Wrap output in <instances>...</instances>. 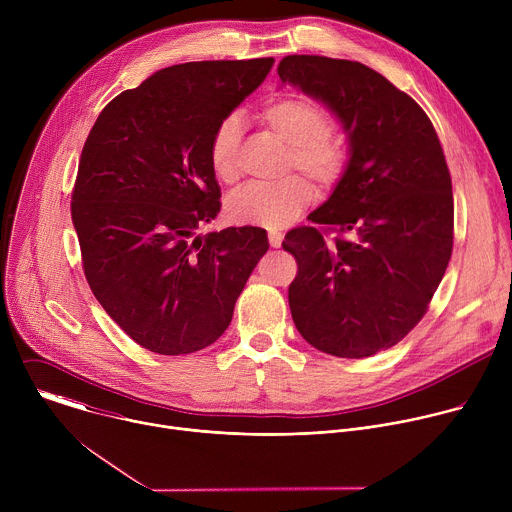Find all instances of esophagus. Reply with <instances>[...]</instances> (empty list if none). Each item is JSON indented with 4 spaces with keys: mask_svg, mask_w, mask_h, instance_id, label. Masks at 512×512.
<instances>
[{
    "mask_svg": "<svg viewBox=\"0 0 512 512\" xmlns=\"http://www.w3.org/2000/svg\"><path fill=\"white\" fill-rule=\"evenodd\" d=\"M281 241H283V235H281L279 231H269V245H271L273 249L281 247Z\"/></svg>",
    "mask_w": 512,
    "mask_h": 512,
    "instance_id": "34e87169",
    "label": "esophagus"
}]
</instances>
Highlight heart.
I'll return each mask as SVG.
<instances>
[{
	"label": "heart",
	"instance_id": "obj_1",
	"mask_svg": "<svg viewBox=\"0 0 512 512\" xmlns=\"http://www.w3.org/2000/svg\"><path fill=\"white\" fill-rule=\"evenodd\" d=\"M261 123L289 145L287 170L298 168L318 186L336 184L346 172L350 150L342 131L326 125L322 107L300 95L269 101ZM241 119L225 117L210 135L208 164L218 182L233 184L239 178ZM312 202V186L306 178L291 174L277 184H247L227 198V214L237 225L283 229L296 221Z\"/></svg>",
	"mask_w": 512,
	"mask_h": 512
}]
</instances>
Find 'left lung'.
Here are the masks:
<instances>
[{
	"instance_id": "8db88e82",
	"label": "left lung",
	"mask_w": 512,
	"mask_h": 512,
	"mask_svg": "<svg viewBox=\"0 0 512 512\" xmlns=\"http://www.w3.org/2000/svg\"><path fill=\"white\" fill-rule=\"evenodd\" d=\"M277 75L338 117L350 150L334 192L308 216L314 225L291 229L281 243L298 261L291 318L326 354L373 356L419 324L452 257L442 143L407 93L360 62L291 54ZM324 226L353 239L330 244Z\"/></svg>"
}]
</instances>
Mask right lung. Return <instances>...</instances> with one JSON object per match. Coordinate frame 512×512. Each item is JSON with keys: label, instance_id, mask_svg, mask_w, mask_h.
<instances>
[{"label": "right lung", "instance_id": "right-lung-1", "mask_svg": "<svg viewBox=\"0 0 512 512\" xmlns=\"http://www.w3.org/2000/svg\"><path fill=\"white\" fill-rule=\"evenodd\" d=\"M273 62L162 68L117 95L85 141L70 202L85 277L113 322L152 352L190 354L221 338L269 249L259 227L196 229L221 210L210 135Z\"/></svg>", "mask_w": 512, "mask_h": 512}]
</instances>
